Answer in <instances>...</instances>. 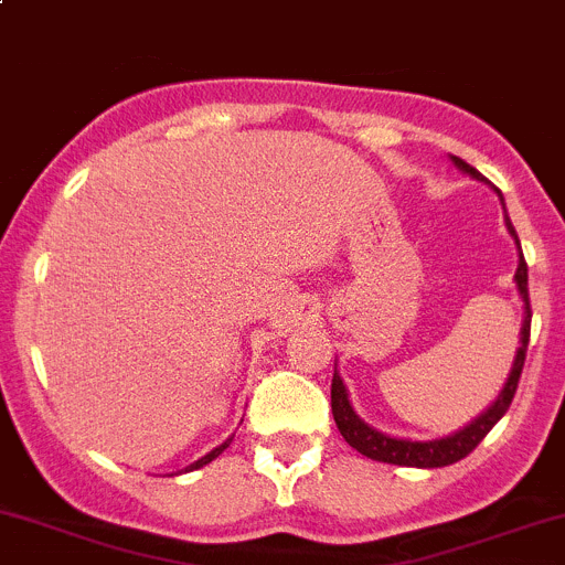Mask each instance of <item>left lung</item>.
<instances>
[{
    "instance_id": "left-lung-1",
    "label": "left lung",
    "mask_w": 565,
    "mask_h": 565,
    "mask_svg": "<svg viewBox=\"0 0 565 565\" xmlns=\"http://www.w3.org/2000/svg\"><path fill=\"white\" fill-rule=\"evenodd\" d=\"M452 162H456V166L461 168L463 173H469L472 179L486 182L483 173H480L478 168L469 166V162H463L461 157H452ZM497 195H500V201H502L500 190H497ZM502 206H505V201H502ZM505 226H508V232H511V237L516 239V248H519V267H516V276L513 278H516L519 295H522V300H524V320H522V333H519L516 359H513L511 375H508L500 397H497L494 403H491L489 408L478 416V419L469 422L467 428L458 430V434H452V436H445V439H434V441L394 439V436H386V434H381V430L370 428V425H366V422L355 414L353 405H350L348 388H344L339 372L333 370V381H331L333 422H337V428H339V434L344 436V441H348L353 450H359L361 456L372 458V461H381V463H394V467H416V469L450 467V463L467 458L469 452H472L475 447L486 439V434L494 428L497 422L505 416V411L511 408L513 394H516V386H519V377H522L524 355H527L530 317H533V311H530V292H527V262H524L522 245H519V237H516V228H513L511 217L508 215H505Z\"/></svg>"
}]
</instances>
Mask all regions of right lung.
<instances>
[{"label":"right lung","instance_id":"1","mask_svg":"<svg viewBox=\"0 0 565 565\" xmlns=\"http://www.w3.org/2000/svg\"><path fill=\"white\" fill-rule=\"evenodd\" d=\"M228 445H232V439H228V441H223L221 447H215V450H212V452H206V456H204V458H199V461H195V463H190V467L184 469V472H193V469H201V467H206V463H210V461H215V458L221 456V452L226 450Z\"/></svg>","mask_w":565,"mask_h":565}]
</instances>
